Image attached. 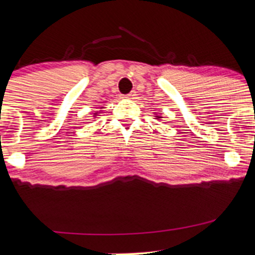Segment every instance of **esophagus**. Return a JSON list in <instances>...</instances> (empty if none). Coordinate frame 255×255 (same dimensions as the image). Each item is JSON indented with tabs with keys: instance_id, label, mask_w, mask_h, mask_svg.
<instances>
[{
	"instance_id": "obj_1",
	"label": "esophagus",
	"mask_w": 255,
	"mask_h": 255,
	"mask_svg": "<svg viewBox=\"0 0 255 255\" xmlns=\"http://www.w3.org/2000/svg\"><path fill=\"white\" fill-rule=\"evenodd\" d=\"M135 96H136L135 91H131V92L128 93V95H126V98H128V99H134V98H135Z\"/></svg>"
}]
</instances>
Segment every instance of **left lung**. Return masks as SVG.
Returning a JSON list of instances; mask_svg holds the SVG:
<instances>
[{
    "label": "left lung",
    "mask_w": 255,
    "mask_h": 255,
    "mask_svg": "<svg viewBox=\"0 0 255 255\" xmlns=\"http://www.w3.org/2000/svg\"><path fill=\"white\" fill-rule=\"evenodd\" d=\"M156 118H157V119H162V116H156Z\"/></svg>",
    "instance_id": "obj_1"
}]
</instances>
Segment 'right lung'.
Listing matches in <instances>:
<instances>
[{"label": "right lung", "instance_id": "1", "mask_svg": "<svg viewBox=\"0 0 255 255\" xmlns=\"http://www.w3.org/2000/svg\"><path fill=\"white\" fill-rule=\"evenodd\" d=\"M97 115H98V113H96V114H95V118H96V116H97Z\"/></svg>", "mask_w": 255, "mask_h": 255}]
</instances>
